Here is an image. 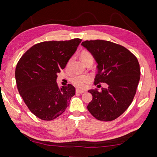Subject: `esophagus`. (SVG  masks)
Segmentation results:
<instances>
[{"instance_id": "esophagus-1", "label": "esophagus", "mask_w": 157, "mask_h": 157, "mask_svg": "<svg viewBox=\"0 0 157 157\" xmlns=\"http://www.w3.org/2000/svg\"><path fill=\"white\" fill-rule=\"evenodd\" d=\"M86 91L85 90H81V89H76V93L78 94H83V93H85Z\"/></svg>"}]
</instances>
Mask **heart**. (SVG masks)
<instances>
[{"label":"heart","instance_id":"obj_1","mask_svg":"<svg viewBox=\"0 0 157 157\" xmlns=\"http://www.w3.org/2000/svg\"><path fill=\"white\" fill-rule=\"evenodd\" d=\"M80 59L82 61V62L86 63L88 62H94V57L91 55V52H89L87 50H83L82 51L80 55H79ZM68 65V63L67 66ZM90 78L88 75H74L71 79V82H72L73 84L78 87H82L85 83L89 82Z\"/></svg>","mask_w":157,"mask_h":157}]
</instances>
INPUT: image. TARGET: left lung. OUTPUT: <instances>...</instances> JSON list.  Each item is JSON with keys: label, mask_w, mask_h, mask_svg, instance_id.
I'll use <instances>...</instances> for the list:
<instances>
[{"label": "left lung", "mask_w": 157, "mask_h": 157, "mask_svg": "<svg viewBox=\"0 0 157 157\" xmlns=\"http://www.w3.org/2000/svg\"><path fill=\"white\" fill-rule=\"evenodd\" d=\"M81 45L98 63L95 85L106 83L108 86L100 91L89 90L93 99L87 109L98 120H115L129 107L136 94L140 76L137 58L124 47L111 41H85Z\"/></svg>", "instance_id": "1"}]
</instances>
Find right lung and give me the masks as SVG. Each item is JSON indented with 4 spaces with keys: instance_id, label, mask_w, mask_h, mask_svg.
<instances>
[{
    "instance_id": "obj_1",
    "label": "right lung",
    "mask_w": 157,
    "mask_h": 157,
    "mask_svg": "<svg viewBox=\"0 0 157 157\" xmlns=\"http://www.w3.org/2000/svg\"><path fill=\"white\" fill-rule=\"evenodd\" d=\"M81 41L41 42L18 61L15 71L18 91L31 112L41 120L52 121L62 115L75 94L73 85L58 87L57 74L66 67Z\"/></svg>"
}]
</instances>
